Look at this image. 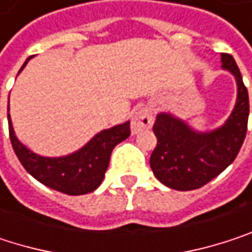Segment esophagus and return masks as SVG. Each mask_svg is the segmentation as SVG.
<instances>
[{
	"label": "esophagus",
	"mask_w": 252,
	"mask_h": 252,
	"mask_svg": "<svg viewBox=\"0 0 252 252\" xmlns=\"http://www.w3.org/2000/svg\"><path fill=\"white\" fill-rule=\"evenodd\" d=\"M154 124V112L149 106L139 107L131 116V131L137 134L143 130H148Z\"/></svg>",
	"instance_id": "34e87169"
}]
</instances>
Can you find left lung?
I'll list each match as a JSON object with an SVG mask.
<instances>
[{
  "label": "left lung",
  "instance_id": "8db88e82",
  "mask_svg": "<svg viewBox=\"0 0 252 252\" xmlns=\"http://www.w3.org/2000/svg\"><path fill=\"white\" fill-rule=\"evenodd\" d=\"M221 67L235 76L238 95L232 113L219 128L198 131L168 112L157 115L154 133L158 143L151 155V168L170 189L202 188L235 161L244 143L250 115L248 90L230 54H221Z\"/></svg>",
  "mask_w": 252,
  "mask_h": 252
}]
</instances>
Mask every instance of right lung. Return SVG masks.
Masks as SVG:
<instances>
[{
    "mask_svg": "<svg viewBox=\"0 0 252 252\" xmlns=\"http://www.w3.org/2000/svg\"><path fill=\"white\" fill-rule=\"evenodd\" d=\"M29 59H26L19 73L23 70ZM7 118L11 146L25 170L47 188L73 196L90 193L101 185L113 148L131 134L130 121H127L112 128L101 130L73 154L50 158L32 152L16 137L10 118V104Z\"/></svg>",
    "mask_w": 252,
    "mask_h": 252,
    "instance_id": "right-lung-1",
    "label": "right lung"
}]
</instances>
